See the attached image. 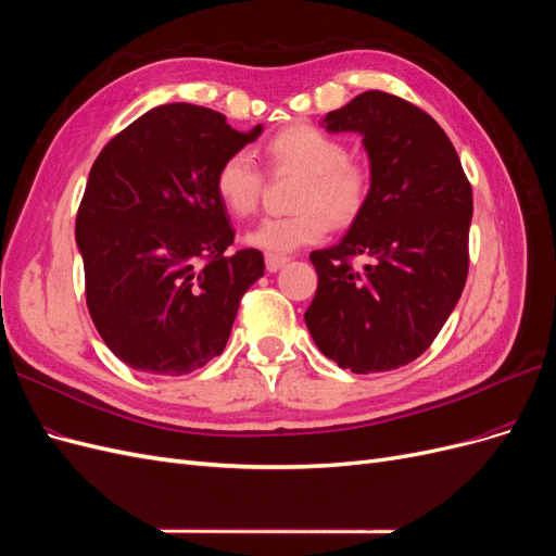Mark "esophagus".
<instances>
[{
  "mask_svg": "<svg viewBox=\"0 0 556 556\" xmlns=\"http://www.w3.org/2000/svg\"><path fill=\"white\" fill-rule=\"evenodd\" d=\"M266 268H268V271H278V268H282L285 264H288L290 262V257L288 255H276V252H266Z\"/></svg>",
  "mask_w": 556,
  "mask_h": 556,
  "instance_id": "esophagus-1",
  "label": "esophagus"
}]
</instances>
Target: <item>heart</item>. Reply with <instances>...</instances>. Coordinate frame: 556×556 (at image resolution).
<instances>
[{"label":"heart","mask_w":556,"mask_h":556,"mask_svg":"<svg viewBox=\"0 0 556 556\" xmlns=\"http://www.w3.org/2000/svg\"><path fill=\"white\" fill-rule=\"evenodd\" d=\"M266 162L276 176L296 174L292 206L282 217H266L245 233V243L266 252H290L325 239L329 225H355L374 192V169L362 157L348 155L343 139L315 125H290L266 141ZM213 190L233 217L257 211L264 172L248 153H231L217 166Z\"/></svg>","instance_id":"heart-1"}]
</instances>
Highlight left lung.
Here are the masks:
<instances>
[{
	"mask_svg": "<svg viewBox=\"0 0 556 556\" xmlns=\"http://www.w3.org/2000/svg\"><path fill=\"white\" fill-rule=\"evenodd\" d=\"M325 127L362 134L374 192L339 245L311 252L317 290L304 317L341 368L394 371L433 343L464 292L473 190L441 125L396 94L362 92Z\"/></svg>",
	"mask_w": 556,
	"mask_h": 556,
	"instance_id": "1",
	"label": "left lung"
}]
</instances>
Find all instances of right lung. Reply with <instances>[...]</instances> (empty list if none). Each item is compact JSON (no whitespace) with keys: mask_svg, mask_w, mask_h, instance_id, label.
<instances>
[{"mask_svg":"<svg viewBox=\"0 0 556 556\" xmlns=\"http://www.w3.org/2000/svg\"><path fill=\"white\" fill-rule=\"evenodd\" d=\"M223 113L164 104L102 148L76 213L86 304L113 355L153 376H188L220 355L248 288L255 248L213 190L217 166L255 141Z\"/></svg>","mask_w":556,"mask_h":556,"instance_id":"add662e5","label":"right lung"}]
</instances>
